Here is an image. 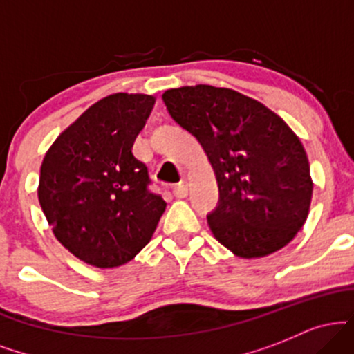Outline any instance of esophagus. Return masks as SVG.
<instances>
[{
  "mask_svg": "<svg viewBox=\"0 0 354 354\" xmlns=\"http://www.w3.org/2000/svg\"><path fill=\"white\" fill-rule=\"evenodd\" d=\"M173 193L176 198H186L188 196V186H186L185 183H180V185L174 186Z\"/></svg>",
  "mask_w": 354,
  "mask_h": 354,
  "instance_id": "obj_1",
  "label": "esophagus"
}]
</instances>
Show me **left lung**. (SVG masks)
<instances>
[{
  "label": "left lung",
  "mask_w": 354,
  "mask_h": 354,
  "mask_svg": "<svg viewBox=\"0 0 354 354\" xmlns=\"http://www.w3.org/2000/svg\"><path fill=\"white\" fill-rule=\"evenodd\" d=\"M169 115L205 149L219 200L208 214L214 238L239 258H263L303 228L313 181L301 141L250 96L209 84L165 91Z\"/></svg>",
  "instance_id": "1"
}]
</instances>
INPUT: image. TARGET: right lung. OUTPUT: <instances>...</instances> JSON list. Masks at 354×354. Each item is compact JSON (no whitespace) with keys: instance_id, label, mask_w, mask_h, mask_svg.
<instances>
[{"instance_id":"add662e5","label":"right lung","mask_w":354,"mask_h":354,"mask_svg":"<svg viewBox=\"0 0 354 354\" xmlns=\"http://www.w3.org/2000/svg\"><path fill=\"white\" fill-rule=\"evenodd\" d=\"M153 104L149 95H109L44 154L38 186L44 216L61 245L91 266L131 261L165 213V200L148 188V168L133 154Z\"/></svg>"}]
</instances>
